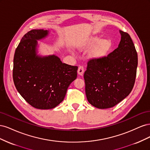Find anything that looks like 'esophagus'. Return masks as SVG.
I'll return each instance as SVG.
<instances>
[{"label":"esophagus","instance_id":"esophagus-1","mask_svg":"<svg viewBox=\"0 0 150 150\" xmlns=\"http://www.w3.org/2000/svg\"><path fill=\"white\" fill-rule=\"evenodd\" d=\"M84 72V68L83 66H79L78 67V73L80 76H83Z\"/></svg>","mask_w":150,"mask_h":150}]
</instances>
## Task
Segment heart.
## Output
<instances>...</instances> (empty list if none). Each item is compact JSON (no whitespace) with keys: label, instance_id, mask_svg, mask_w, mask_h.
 I'll return each mask as SVG.
<instances>
[{"label":"heart","instance_id":"b5f03b06","mask_svg":"<svg viewBox=\"0 0 150 150\" xmlns=\"http://www.w3.org/2000/svg\"><path fill=\"white\" fill-rule=\"evenodd\" d=\"M112 42L110 39H103L101 38L95 37L90 40L88 47L94 48L90 53V56L94 59H101L107 56L112 47Z\"/></svg>","mask_w":150,"mask_h":150}]
</instances>
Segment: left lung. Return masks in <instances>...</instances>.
Here are the masks:
<instances>
[{
    "instance_id": "8db88e82",
    "label": "left lung",
    "mask_w": 150,
    "mask_h": 150,
    "mask_svg": "<svg viewBox=\"0 0 150 150\" xmlns=\"http://www.w3.org/2000/svg\"><path fill=\"white\" fill-rule=\"evenodd\" d=\"M118 47L101 59H91L84 74L88 102L99 109L110 108L128 96L137 76L138 54L130 35L120 30Z\"/></svg>"
}]
</instances>
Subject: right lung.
<instances>
[{"label": "right lung", "instance_id": "1", "mask_svg": "<svg viewBox=\"0 0 150 150\" xmlns=\"http://www.w3.org/2000/svg\"><path fill=\"white\" fill-rule=\"evenodd\" d=\"M47 30L33 29L22 37L13 57V80L17 91L33 107L52 109L64 99L70 84L77 78L78 66L62 63L56 56L36 55L37 40Z\"/></svg>", "mask_w": 150, "mask_h": 150}]
</instances>
